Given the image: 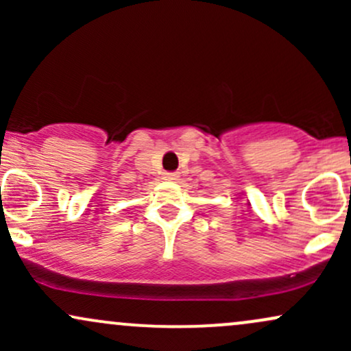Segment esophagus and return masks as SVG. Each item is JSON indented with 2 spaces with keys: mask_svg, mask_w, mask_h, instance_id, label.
I'll use <instances>...</instances> for the list:
<instances>
[{
  "mask_svg": "<svg viewBox=\"0 0 351 351\" xmlns=\"http://www.w3.org/2000/svg\"><path fill=\"white\" fill-rule=\"evenodd\" d=\"M163 178L168 180V181H176L180 178V173L178 171H168V173H165Z\"/></svg>",
  "mask_w": 351,
  "mask_h": 351,
  "instance_id": "34e87169",
  "label": "esophagus"
}]
</instances>
